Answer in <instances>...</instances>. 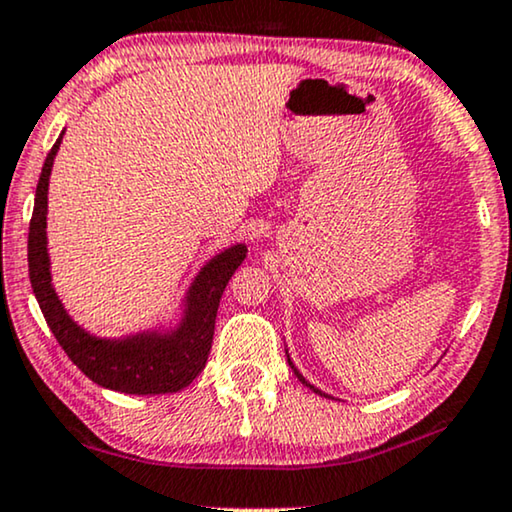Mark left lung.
I'll return each instance as SVG.
<instances>
[{"mask_svg": "<svg viewBox=\"0 0 512 512\" xmlns=\"http://www.w3.org/2000/svg\"><path fill=\"white\" fill-rule=\"evenodd\" d=\"M289 364H291V369H294V374H296V376H298V381H301V383H305V386H308V388H310V390H315V393H317V395H322V393H320V390H317V388H315V386H310V383H308V381H305V378H303V376H301V374H298V369H296V367H294V362H291V360H289Z\"/></svg>", "mask_w": 512, "mask_h": 512, "instance_id": "left-lung-1", "label": "left lung"}]
</instances>
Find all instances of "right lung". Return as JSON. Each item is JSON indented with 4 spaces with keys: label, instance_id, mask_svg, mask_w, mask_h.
<instances>
[{
    "label": "right lung",
    "instance_id": "add662e5",
    "mask_svg": "<svg viewBox=\"0 0 512 512\" xmlns=\"http://www.w3.org/2000/svg\"><path fill=\"white\" fill-rule=\"evenodd\" d=\"M61 138L53 143L39 174L28 235L30 284L44 320L70 360L98 386L126 395L178 393L181 388L190 386L207 364L211 341H214L218 303H221L225 284L247 258V247L235 244L204 265L188 291V308H185L181 327L171 334L150 331V334H136L119 338V341L91 336L89 331L77 327V322H72L63 303L58 301L51 284L49 254H46V192H49L53 157L61 148Z\"/></svg>",
    "mask_w": 512,
    "mask_h": 512
}]
</instances>
